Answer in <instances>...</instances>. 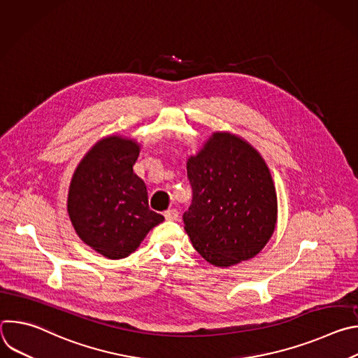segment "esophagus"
Returning a JSON list of instances; mask_svg holds the SVG:
<instances>
[{
    "label": "esophagus",
    "mask_w": 358,
    "mask_h": 358,
    "mask_svg": "<svg viewBox=\"0 0 358 358\" xmlns=\"http://www.w3.org/2000/svg\"><path fill=\"white\" fill-rule=\"evenodd\" d=\"M164 217L167 221H177L178 220V211L176 208H171V210H167L164 213Z\"/></svg>",
    "instance_id": "esophagus-1"
}]
</instances>
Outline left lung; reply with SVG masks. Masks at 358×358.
<instances>
[{
  "label": "left lung",
  "mask_w": 358,
  "mask_h": 358,
  "mask_svg": "<svg viewBox=\"0 0 358 358\" xmlns=\"http://www.w3.org/2000/svg\"><path fill=\"white\" fill-rule=\"evenodd\" d=\"M192 201L182 220L207 262L227 268L258 255L275 231L276 192L259 152L229 133H214L187 163Z\"/></svg>",
  "instance_id": "1"
}]
</instances>
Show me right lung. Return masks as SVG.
I'll return each instance as SVG.
<instances>
[{
	"instance_id": "obj_1",
	"label": "right lung",
	"mask_w": 358,
	"mask_h": 358,
	"mask_svg": "<svg viewBox=\"0 0 358 358\" xmlns=\"http://www.w3.org/2000/svg\"><path fill=\"white\" fill-rule=\"evenodd\" d=\"M136 141L109 136L96 143L78 166L68 213L79 238L109 259H123L151 228L164 221L151 211L144 181L133 171Z\"/></svg>"
}]
</instances>
